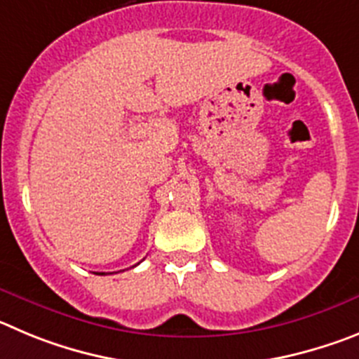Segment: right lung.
<instances>
[{
	"label": "right lung",
	"mask_w": 359,
	"mask_h": 359,
	"mask_svg": "<svg viewBox=\"0 0 359 359\" xmlns=\"http://www.w3.org/2000/svg\"><path fill=\"white\" fill-rule=\"evenodd\" d=\"M98 276H105V273H103V272H102V273H98Z\"/></svg>",
	"instance_id": "obj_1"
}]
</instances>
